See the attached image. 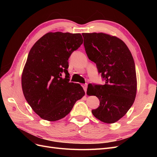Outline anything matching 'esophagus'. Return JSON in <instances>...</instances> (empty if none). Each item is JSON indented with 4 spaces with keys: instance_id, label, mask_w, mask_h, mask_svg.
Instances as JSON below:
<instances>
[{
    "instance_id": "esophagus-1",
    "label": "esophagus",
    "mask_w": 157,
    "mask_h": 157,
    "mask_svg": "<svg viewBox=\"0 0 157 157\" xmlns=\"http://www.w3.org/2000/svg\"><path fill=\"white\" fill-rule=\"evenodd\" d=\"M82 87H83V89H84V92H86V91H87V87H88L87 84H83V85H82Z\"/></svg>"
}]
</instances>
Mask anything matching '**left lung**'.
Returning a JSON list of instances; mask_svg holds the SVG:
<instances>
[{"mask_svg":"<svg viewBox=\"0 0 157 157\" xmlns=\"http://www.w3.org/2000/svg\"><path fill=\"white\" fill-rule=\"evenodd\" d=\"M89 59L96 63L105 80L104 85L88 84L87 94L96 96L100 103L92 111L103 122L120 120L135 101L137 78L134 59L126 44L119 38L103 33H82Z\"/></svg>","mask_w":157,"mask_h":157,"instance_id":"left-lung-1","label":"left lung"}]
</instances>
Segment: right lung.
I'll return each instance as SVG.
<instances>
[{
  "instance_id": "add662e5",
  "label": "right lung",
  "mask_w": 157,
  "mask_h": 157,
  "mask_svg": "<svg viewBox=\"0 0 157 157\" xmlns=\"http://www.w3.org/2000/svg\"><path fill=\"white\" fill-rule=\"evenodd\" d=\"M80 33L49 32L33 46L21 75L27 103L41 118H64L85 92L79 84L69 82L68 59L82 44ZM65 72L66 77L62 78Z\"/></svg>"
}]
</instances>
